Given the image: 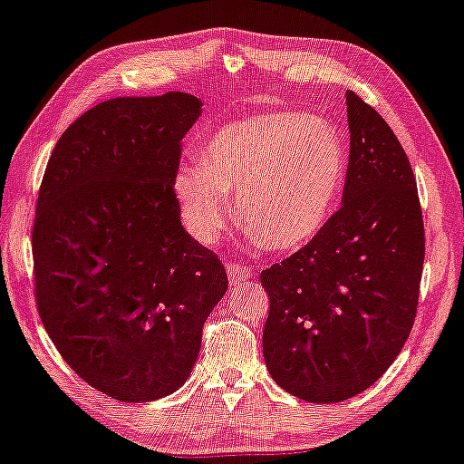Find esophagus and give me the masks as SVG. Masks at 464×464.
Returning <instances> with one entry per match:
<instances>
[{"instance_id":"1","label":"esophagus","mask_w":464,"mask_h":464,"mask_svg":"<svg viewBox=\"0 0 464 464\" xmlns=\"http://www.w3.org/2000/svg\"><path fill=\"white\" fill-rule=\"evenodd\" d=\"M227 274H228V283L231 285H242L244 280L252 278V269L242 266V263H228Z\"/></svg>"}]
</instances>
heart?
Segmentation results:
<instances>
[{
    "mask_svg": "<svg viewBox=\"0 0 464 464\" xmlns=\"http://www.w3.org/2000/svg\"><path fill=\"white\" fill-rule=\"evenodd\" d=\"M347 148L330 121L289 111L220 126L201 164H186L173 188L181 218L212 244L231 220L274 250L313 242L330 222L347 178Z\"/></svg>",
    "mask_w": 464,
    "mask_h": 464,
    "instance_id": "heart-1",
    "label": "heart"
}]
</instances>
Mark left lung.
<instances>
[{
	"label": "left lung",
	"instance_id": "obj_1",
	"mask_svg": "<svg viewBox=\"0 0 464 464\" xmlns=\"http://www.w3.org/2000/svg\"><path fill=\"white\" fill-rule=\"evenodd\" d=\"M343 205L324 231L261 272L263 357L280 388L340 402L390 368L418 313L424 220L415 175L388 121L347 92Z\"/></svg>",
	"mask_w": 464,
	"mask_h": 464
}]
</instances>
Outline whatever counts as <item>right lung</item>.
<instances>
[{
	"label": "right lung",
	"instance_id": "1",
	"mask_svg": "<svg viewBox=\"0 0 464 464\" xmlns=\"http://www.w3.org/2000/svg\"><path fill=\"white\" fill-rule=\"evenodd\" d=\"M201 115L184 92L113 98L57 140L32 231L40 319L85 383L121 402L188 379L227 293L216 252L184 231L173 181Z\"/></svg>",
	"mask_w": 464,
	"mask_h": 464
}]
</instances>
